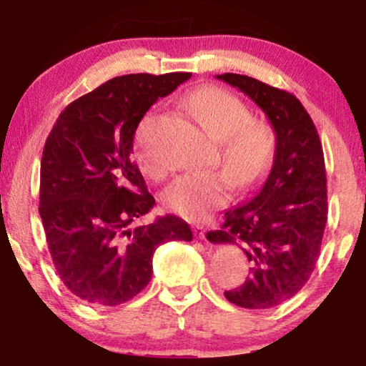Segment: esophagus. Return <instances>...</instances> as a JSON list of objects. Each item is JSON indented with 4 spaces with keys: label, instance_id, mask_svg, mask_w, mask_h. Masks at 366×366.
<instances>
[{
    "label": "esophagus",
    "instance_id": "1",
    "mask_svg": "<svg viewBox=\"0 0 366 366\" xmlns=\"http://www.w3.org/2000/svg\"><path fill=\"white\" fill-rule=\"evenodd\" d=\"M193 234L194 238L204 239L207 238V229H204V227H202V224H197V227H193Z\"/></svg>",
    "mask_w": 366,
    "mask_h": 366
}]
</instances>
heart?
<instances>
[{"label":"heart","instance_id":"obj_1","mask_svg":"<svg viewBox=\"0 0 366 366\" xmlns=\"http://www.w3.org/2000/svg\"><path fill=\"white\" fill-rule=\"evenodd\" d=\"M188 109L197 114L203 127L219 139L223 169L184 173L163 193V202L179 217L204 219L223 207L232 193V178L237 187L247 188L267 173L274 157V134L267 124L253 122V114L242 99L217 86L194 89L187 99ZM157 114H144L134 133V157L148 177L162 178L167 167L154 157L152 132Z\"/></svg>","mask_w":366,"mask_h":366}]
</instances>
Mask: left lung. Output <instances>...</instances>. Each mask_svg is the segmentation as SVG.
<instances>
[{
  "label": "left lung",
  "instance_id": "left-lung-1",
  "mask_svg": "<svg viewBox=\"0 0 366 366\" xmlns=\"http://www.w3.org/2000/svg\"><path fill=\"white\" fill-rule=\"evenodd\" d=\"M267 114L274 129L273 167L247 203L224 213L212 243L239 244L252 274L224 292L242 308L278 307L295 297L317 264L327 227V173L317 128L297 97L237 73L217 74Z\"/></svg>",
  "mask_w": 366,
  "mask_h": 366
}]
</instances>
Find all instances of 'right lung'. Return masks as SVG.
<instances>
[{"label": "right lung", "instance_id": "right-lung-1", "mask_svg": "<svg viewBox=\"0 0 366 366\" xmlns=\"http://www.w3.org/2000/svg\"><path fill=\"white\" fill-rule=\"evenodd\" d=\"M192 73L124 74L63 109L44 143L39 217L54 268L73 295L117 307L152 280L158 244L192 242L174 214L132 228L154 207L132 159L134 133L157 103Z\"/></svg>", "mask_w": 366, "mask_h": 366}]
</instances>
